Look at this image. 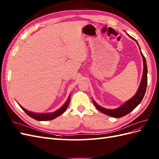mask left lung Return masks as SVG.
I'll return each mask as SVG.
<instances>
[{
  "instance_id": "1",
  "label": "left lung",
  "mask_w": 159,
  "mask_h": 159,
  "mask_svg": "<svg viewBox=\"0 0 159 159\" xmlns=\"http://www.w3.org/2000/svg\"><path fill=\"white\" fill-rule=\"evenodd\" d=\"M129 37H130V36H129ZM131 38L134 39L136 41V43L138 44L137 40H136L134 38H133V37H131ZM138 46L139 47V44H138ZM139 48H140V47H139ZM140 54H141V56L143 57L144 69H143V75L141 82H140V86H139L137 93H136V94L133 98H131L130 100H129L128 101H126L122 106H120V107L117 108H115V109H112H112H107V108L100 107L99 105H97L96 102H95L94 100H93L94 105L99 111H101V112L104 113V114H105L108 116H112V117L120 118V117L124 116L126 115H128L129 112L133 111L134 108L139 105L140 102L142 101V100L144 96L145 92H146L147 86V66L146 60H145V57H144L143 54L142 53L141 51H140Z\"/></svg>"
}]
</instances>
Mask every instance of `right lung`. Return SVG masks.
Segmentation results:
<instances>
[{"label": "right lung", "mask_w": 159, "mask_h": 159, "mask_svg": "<svg viewBox=\"0 0 159 159\" xmlns=\"http://www.w3.org/2000/svg\"><path fill=\"white\" fill-rule=\"evenodd\" d=\"M70 95L68 98L66 102L65 103V105H63L61 108L57 110V111L51 112V113H46V114H40V113H34V112H32L30 111H28L26 110L25 108H24L20 105H19L22 110H23L27 115H28L29 116H30L33 119L37 120H52L55 118L58 117V116H60L62 115L63 112H64L69 106V102H70Z\"/></svg>", "instance_id": "obj_1"}]
</instances>
